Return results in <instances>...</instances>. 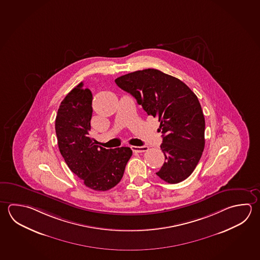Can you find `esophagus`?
<instances>
[{
	"label": "esophagus",
	"instance_id": "34e87169",
	"mask_svg": "<svg viewBox=\"0 0 260 260\" xmlns=\"http://www.w3.org/2000/svg\"><path fill=\"white\" fill-rule=\"evenodd\" d=\"M134 153H143V152H146L148 150V147L147 146H142V147H131Z\"/></svg>",
	"mask_w": 260,
	"mask_h": 260
}]
</instances>
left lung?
I'll return each instance as SVG.
<instances>
[{"mask_svg": "<svg viewBox=\"0 0 260 260\" xmlns=\"http://www.w3.org/2000/svg\"><path fill=\"white\" fill-rule=\"evenodd\" d=\"M115 83L160 122L166 161L156 175L168 183L186 180L203 155L205 120L197 96L181 80L155 69L121 76Z\"/></svg>", "mask_w": 260, "mask_h": 260, "instance_id": "8db88e82", "label": "left lung"}]
</instances>
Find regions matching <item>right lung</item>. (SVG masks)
Instances as JSON below:
<instances>
[{
	"mask_svg": "<svg viewBox=\"0 0 260 260\" xmlns=\"http://www.w3.org/2000/svg\"><path fill=\"white\" fill-rule=\"evenodd\" d=\"M92 94L80 82L62 101L57 110L55 128L59 151L70 170L83 180L86 187L105 191L123 178L130 147L106 149L90 138Z\"/></svg>",
	"mask_w": 260,
	"mask_h": 260,
	"instance_id": "obj_1",
	"label": "right lung"
}]
</instances>
